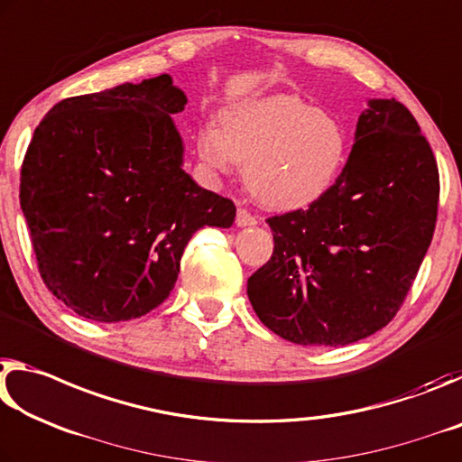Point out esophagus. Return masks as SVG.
I'll return each mask as SVG.
<instances>
[{
	"label": "esophagus",
	"mask_w": 462,
	"mask_h": 462,
	"mask_svg": "<svg viewBox=\"0 0 462 462\" xmlns=\"http://www.w3.org/2000/svg\"><path fill=\"white\" fill-rule=\"evenodd\" d=\"M236 223H237V226H252V225H255L258 221H255V217L249 215L245 208H239Z\"/></svg>",
	"instance_id": "1"
}]
</instances>
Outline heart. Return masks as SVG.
<instances>
[{
    "mask_svg": "<svg viewBox=\"0 0 462 462\" xmlns=\"http://www.w3.org/2000/svg\"><path fill=\"white\" fill-rule=\"evenodd\" d=\"M215 125L196 131V153L215 173L244 163L247 190L274 210L305 208L334 186L347 137L334 112L291 94L226 106Z\"/></svg>",
    "mask_w": 462,
    "mask_h": 462,
    "instance_id": "obj_1",
    "label": "heart"
}]
</instances>
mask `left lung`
<instances>
[{
    "label": "left lung",
    "instance_id": "obj_1",
    "mask_svg": "<svg viewBox=\"0 0 462 462\" xmlns=\"http://www.w3.org/2000/svg\"><path fill=\"white\" fill-rule=\"evenodd\" d=\"M438 165L411 112L374 97L336 184L307 210L268 218L274 252L247 281L255 315L300 346L337 347L383 329L434 236Z\"/></svg>",
    "mask_w": 462,
    "mask_h": 462
}]
</instances>
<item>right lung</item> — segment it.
<instances>
[{
	"label": "right lung",
	"instance_id": "obj_1",
	"mask_svg": "<svg viewBox=\"0 0 462 462\" xmlns=\"http://www.w3.org/2000/svg\"><path fill=\"white\" fill-rule=\"evenodd\" d=\"M168 73L67 97L30 141L20 207L44 284L89 321L137 319L170 297L202 226L229 229L236 204L184 171Z\"/></svg>",
	"mask_w": 462,
	"mask_h": 462
}]
</instances>
